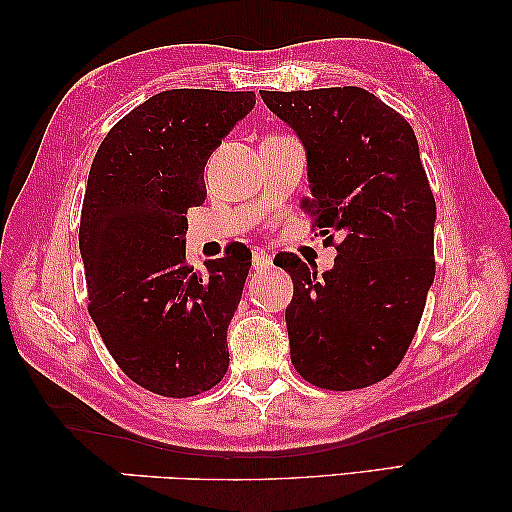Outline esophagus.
<instances>
[{"instance_id":"34e87169","label":"esophagus","mask_w":512,"mask_h":512,"mask_svg":"<svg viewBox=\"0 0 512 512\" xmlns=\"http://www.w3.org/2000/svg\"><path fill=\"white\" fill-rule=\"evenodd\" d=\"M272 265V256L265 254L263 249H254V254H251V267L254 270H265V267Z\"/></svg>"}]
</instances>
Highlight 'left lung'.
I'll return each instance as SVG.
<instances>
[{"label":"left lung","mask_w":512,"mask_h":512,"mask_svg":"<svg viewBox=\"0 0 512 512\" xmlns=\"http://www.w3.org/2000/svg\"><path fill=\"white\" fill-rule=\"evenodd\" d=\"M261 97L306 147L311 195L301 211L331 242L342 238L324 274L295 254L274 258L295 283L292 365L317 388H367L397 370L435 276V199L415 131L356 86Z\"/></svg>","instance_id":"obj_1"}]
</instances>
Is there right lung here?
I'll list each match as a JSON object with an SVG mask.
<instances>
[{
	"label": "right lung",
	"mask_w": 512,
	"mask_h": 512,
	"mask_svg": "<svg viewBox=\"0 0 512 512\" xmlns=\"http://www.w3.org/2000/svg\"><path fill=\"white\" fill-rule=\"evenodd\" d=\"M254 104V92H158L92 161L79 226L88 311L120 370L156 395H201L229 367L226 329L251 251L229 247L197 272L186 213L206 199L208 156Z\"/></svg>",
	"instance_id": "obj_1"
}]
</instances>
